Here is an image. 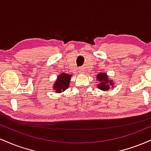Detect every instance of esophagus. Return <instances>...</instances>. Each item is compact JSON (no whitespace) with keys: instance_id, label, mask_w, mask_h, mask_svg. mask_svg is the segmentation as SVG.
Here are the masks:
<instances>
[{"instance_id":"esophagus-1","label":"esophagus","mask_w":151,"mask_h":151,"mask_svg":"<svg viewBox=\"0 0 151 151\" xmlns=\"http://www.w3.org/2000/svg\"><path fill=\"white\" fill-rule=\"evenodd\" d=\"M78 71H79V73H81V74L84 73V67H79V68L78 69Z\"/></svg>"}]
</instances>
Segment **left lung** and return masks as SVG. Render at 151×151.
Instances as JSON below:
<instances>
[{"instance_id": "8db88e82", "label": "left lung", "mask_w": 151, "mask_h": 151, "mask_svg": "<svg viewBox=\"0 0 151 151\" xmlns=\"http://www.w3.org/2000/svg\"><path fill=\"white\" fill-rule=\"evenodd\" d=\"M96 81H99L97 87L102 91H108L111 88V86L114 88V81L112 79H109L106 73H104V72L99 73L96 76Z\"/></svg>"}]
</instances>
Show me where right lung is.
I'll use <instances>...</instances> for the list:
<instances>
[{"label": "right lung", "mask_w": 151, "mask_h": 151, "mask_svg": "<svg viewBox=\"0 0 151 151\" xmlns=\"http://www.w3.org/2000/svg\"><path fill=\"white\" fill-rule=\"evenodd\" d=\"M72 74L62 73L58 76L55 84H53V90L55 92L62 93L65 91L70 86V83Z\"/></svg>", "instance_id": "add662e5"}]
</instances>
